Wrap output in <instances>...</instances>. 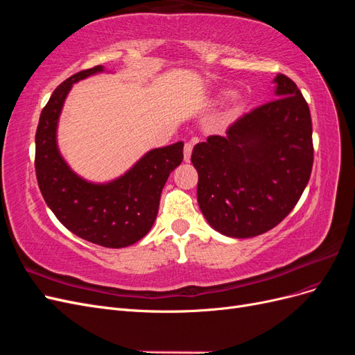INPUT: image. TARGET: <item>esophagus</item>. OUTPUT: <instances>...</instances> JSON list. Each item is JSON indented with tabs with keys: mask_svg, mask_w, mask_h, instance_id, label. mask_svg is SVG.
<instances>
[{
	"mask_svg": "<svg viewBox=\"0 0 355 355\" xmlns=\"http://www.w3.org/2000/svg\"><path fill=\"white\" fill-rule=\"evenodd\" d=\"M192 148H194V142H187L185 146H184V161H185V163H189Z\"/></svg>",
	"mask_w": 355,
	"mask_h": 355,
	"instance_id": "1",
	"label": "esophagus"
}]
</instances>
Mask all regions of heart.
Returning a JSON list of instances; mask_svg holds the SVG:
<instances>
[{
  "mask_svg": "<svg viewBox=\"0 0 355 355\" xmlns=\"http://www.w3.org/2000/svg\"><path fill=\"white\" fill-rule=\"evenodd\" d=\"M230 92L228 90H222L218 93V98H223V96H228ZM243 106V98L239 93H232L230 96V101H228V116H232L234 114H237Z\"/></svg>",
  "mask_w": 355,
  "mask_h": 355,
  "instance_id": "b5f03b06",
  "label": "heart"
}]
</instances>
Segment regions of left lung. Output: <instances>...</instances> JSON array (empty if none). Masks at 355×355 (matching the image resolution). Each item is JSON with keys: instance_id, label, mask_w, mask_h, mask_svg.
<instances>
[{"instance_id": "obj_1", "label": "left lung", "mask_w": 355, "mask_h": 355, "mask_svg": "<svg viewBox=\"0 0 355 355\" xmlns=\"http://www.w3.org/2000/svg\"><path fill=\"white\" fill-rule=\"evenodd\" d=\"M272 102L235 121L227 136L192 149L197 200L213 230L250 239L277 227L293 210L314 161L313 124L297 85L277 73Z\"/></svg>"}]
</instances>
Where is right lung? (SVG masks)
Returning <instances> with one entry per match:
<instances>
[{
    "instance_id": "right-lung-1",
    "label": "right lung",
    "mask_w": 355,
    "mask_h": 355,
    "mask_svg": "<svg viewBox=\"0 0 355 355\" xmlns=\"http://www.w3.org/2000/svg\"><path fill=\"white\" fill-rule=\"evenodd\" d=\"M102 72L112 71L102 65L81 71L53 92L37 127L35 171L41 194L63 227L93 244L121 249L153 228L161 191L184 159V142L151 149L108 182H92L75 173L59 149V118L72 85Z\"/></svg>"
}]
</instances>
